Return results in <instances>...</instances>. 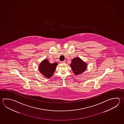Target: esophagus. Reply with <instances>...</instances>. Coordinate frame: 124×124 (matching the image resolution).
Segmentation results:
<instances>
[{
	"mask_svg": "<svg viewBox=\"0 0 124 124\" xmlns=\"http://www.w3.org/2000/svg\"><path fill=\"white\" fill-rule=\"evenodd\" d=\"M65 62V61H61V63H64Z\"/></svg>",
	"mask_w": 124,
	"mask_h": 124,
	"instance_id": "esophagus-1",
	"label": "esophagus"
}]
</instances>
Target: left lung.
<instances>
[{
  "mask_svg": "<svg viewBox=\"0 0 124 124\" xmlns=\"http://www.w3.org/2000/svg\"><path fill=\"white\" fill-rule=\"evenodd\" d=\"M70 66L74 73L76 75L82 73L87 68L86 63L78 57L74 58L71 61Z\"/></svg>",
  "mask_w": 124,
  "mask_h": 124,
  "instance_id": "obj_1",
  "label": "left lung"
}]
</instances>
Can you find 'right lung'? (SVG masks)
<instances>
[{
  "label": "right lung",
  "mask_w": 124,
  "mask_h": 124,
  "mask_svg": "<svg viewBox=\"0 0 124 124\" xmlns=\"http://www.w3.org/2000/svg\"><path fill=\"white\" fill-rule=\"evenodd\" d=\"M58 63H51L47 59L43 60L39 65V70L46 78H50L53 75Z\"/></svg>",
  "instance_id": "1"
}]
</instances>
